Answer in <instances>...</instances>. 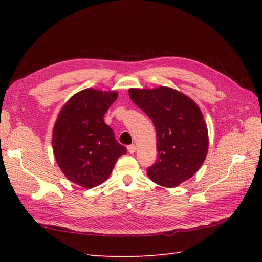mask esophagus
<instances>
[{
	"label": "esophagus",
	"mask_w": 262,
	"mask_h": 262,
	"mask_svg": "<svg viewBox=\"0 0 262 262\" xmlns=\"http://www.w3.org/2000/svg\"><path fill=\"white\" fill-rule=\"evenodd\" d=\"M127 149H128V152H129L130 154H134L135 152H136V146L134 145V144H133V145H129L127 147Z\"/></svg>",
	"instance_id": "obj_1"
}]
</instances>
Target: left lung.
<instances>
[{
    "label": "left lung",
    "instance_id": "obj_1",
    "mask_svg": "<svg viewBox=\"0 0 262 262\" xmlns=\"http://www.w3.org/2000/svg\"><path fill=\"white\" fill-rule=\"evenodd\" d=\"M132 101L157 129L158 161L147 168L153 182L174 188L196 173L208 152V129L202 110L187 94L169 86L132 88Z\"/></svg>",
    "mask_w": 262,
    "mask_h": 262
}]
</instances>
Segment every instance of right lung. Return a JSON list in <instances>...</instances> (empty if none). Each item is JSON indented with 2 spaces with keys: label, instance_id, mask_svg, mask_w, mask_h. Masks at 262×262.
Masks as SVG:
<instances>
[{
  "label": "right lung",
  "instance_id": "right-lung-1",
  "mask_svg": "<svg viewBox=\"0 0 262 262\" xmlns=\"http://www.w3.org/2000/svg\"><path fill=\"white\" fill-rule=\"evenodd\" d=\"M117 98V91L89 88L72 96L59 110L52 136L54 157L64 176L77 186L101 185L126 153L103 119Z\"/></svg>",
  "mask_w": 262,
  "mask_h": 262
}]
</instances>
